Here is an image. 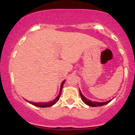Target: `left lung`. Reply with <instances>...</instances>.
Returning a JSON list of instances; mask_svg holds the SVG:
<instances>
[{
    "instance_id": "1",
    "label": "left lung",
    "mask_w": 135,
    "mask_h": 135,
    "mask_svg": "<svg viewBox=\"0 0 135 135\" xmlns=\"http://www.w3.org/2000/svg\"><path fill=\"white\" fill-rule=\"evenodd\" d=\"M79 92H80V97H81L82 100H83V101L85 103H86V105H89V106L90 107H98V106H102V105H106L107 104V103H109L110 102H111V100H108L107 102H92L91 101V100H88V99L86 98V97H84L83 96V94L81 93V92H80V89H79Z\"/></svg>"
}]
</instances>
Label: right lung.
Listing matches in <instances>:
<instances>
[{"instance_id":"add662e5","label":"right lung","mask_w":135,"mask_h":135,"mask_svg":"<svg viewBox=\"0 0 135 135\" xmlns=\"http://www.w3.org/2000/svg\"><path fill=\"white\" fill-rule=\"evenodd\" d=\"M65 80H63V81L62 82V83H61V88H60V93H59V94L58 95V97L56 98L55 100H52V101L49 102H46V103H35V102H29L27 100V102H28V103H31V104L35 105V106H36V107H51V106H52V105H55V103L58 101L59 98H60V95H61V90H62L63 86V84H64V83H65Z\"/></svg>"}]
</instances>
